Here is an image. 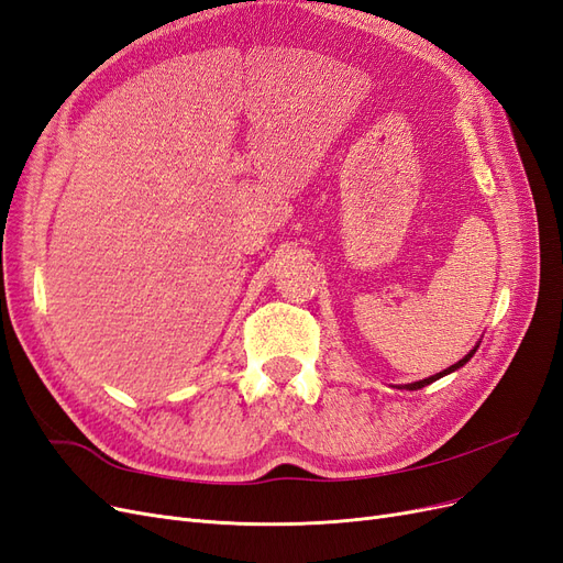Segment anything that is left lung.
Masks as SVG:
<instances>
[{
  "mask_svg": "<svg viewBox=\"0 0 563 563\" xmlns=\"http://www.w3.org/2000/svg\"><path fill=\"white\" fill-rule=\"evenodd\" d=\"M479 343H482V340H479ZM479 343H476L465 356H463V360H460V362H455L453 366H449V368H444V371H439V373H434V376H430V378H422V380H416V383H408V385H399V389H420V387H424V385H430V383H434V380H439V378H444V376H449V373H453V371H457L460 366H465L470 360H472V356H474V352H476V347H479Z\"/></svg>",
  "mask_w": 563,
  "mask_h": 563,
  "instance_id": "1",
  "label": "left lung"
}]
</instances>
